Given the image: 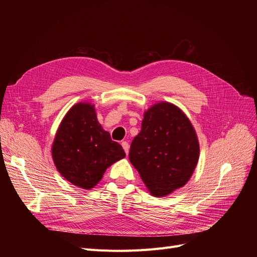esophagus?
I'll list each match as a JSON object with an SVG mask.
<instances>
[{
	"instance_id": "34e87169",
	"label": "esophagus",
	"mask_w": 257,
	"mask_h": 257,
	"mask_svg": "<svg viewBox=\"0 0 257 257\" xmlns=\"http://www.w3.org/2000/svg\"><path fill=\"white\" fill-rule=\"evenodd\" d=\"M122 147H123V149H124V151H125V153H126V155L128 154V149H130V146H128V143H126V142H122Z\"/></svg>"
}]
</instances>
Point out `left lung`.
I'll list each match as a JSON object with an SVG mask.
<instances>
[{
	"label": "left lung",
	"instance_id": "left-lung-1",
	"mask_svg": "<svg viewBox=\"0 0 257 257\" xmlns=\"http://www.w3.org/2000/svg\"><path fill=\"white\" fill-rule=\"evenodd\" d=\"M128 155L152 195L165 196L189 181L198 162V139L186 115L162 102L145 112Z\"/></svg>",
	"mask_w": 257,
	"mask_h": 257
}]
</instances>
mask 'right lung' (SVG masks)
Masks as SVG:
<instances>
[{"label": "right lung", "mask_w": 257, "mask_h": 257, "mask_svg": "<svg viewBox=\"0 0 257 257\" xmlns=\"http://www.w3.org/2000/svg\"><path fill=\"white\" fill-rule=\"evenodd\" d=\"M124 157L121 145L100 126L94 106L85 103L73 106L66 113L52 146L59 173L85 190L96 185L105 170Z\"/></svg>", "instance_id": "add662e5"}]
</instances>
